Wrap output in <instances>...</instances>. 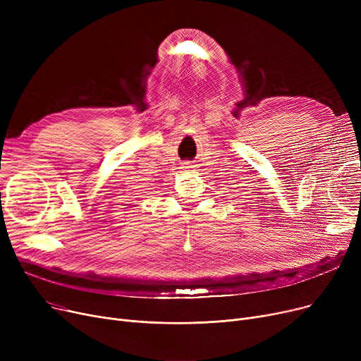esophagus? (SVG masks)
Here are the masks:
<instances>
[{"instance_id":"34e87169","label":"esophagus","mask_w":361,"mask_h":361,"mask_svg":"<svg viewBox=\"0 0 361 361\" xmlns=\"http://www.w3.org/2000/svg\"><path fill=\"white\" fill-rule=\"evenodd\" d=\"M195 165L192 164V162H188V161H185V162H183V168L184 169H190V168H193Z\"/></svg>"}]
</instances>
